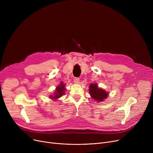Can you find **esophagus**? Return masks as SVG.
<instances>
[{"label": "esophagus", "instance_id": "34e87169", "mask_svg": "<svg viewBox=\"0 0 153 153\" xmlns=\"http://www.w3.org/2000/svg\"><path fill=\"white\" fill-rule=\"evenodd\" d=\"M74 83L75 84H79V78H78V77H75L74 79Z\"/></svg>", "mask_w": 153, "mask_h": 153}]
</instances>
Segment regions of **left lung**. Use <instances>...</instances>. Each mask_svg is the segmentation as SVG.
I'll return each instance as SVG.
<instances>
[{"label":"left lung","mask_w":153,"mask_h":153,"mask_svg":"<svg viewBox=\"0 0 153 153\" xmlns=\"http://www.w3.org/2000/svg\"><path fill=\"white\" fill-rule=\"evenodd\" d=\"M89 94L91 97L97 102H102L108 97L109 92L99 87L97 83H92L89 85Z\"/></svg>","instance_id":"8db88e82"}]
</instances>
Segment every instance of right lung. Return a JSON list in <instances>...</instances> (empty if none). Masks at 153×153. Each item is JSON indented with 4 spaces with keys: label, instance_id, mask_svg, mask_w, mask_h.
Instances as JSON below:
<instances>
[{
    "label": "right lung",
    "instance_id": "1",
    "mask_svg": "<svg viewBox=\"0 0 153 153\" xmlns=\"http://www.w3.org/2000/svg\"><path fill=\"white\" fill-rule=\"evenodd\" d=\"M65 85V84H64L63 82H61L59 85L56 86L54 93L49 95V98L54 101H57L58 99L61 97L65 94V92H64L66 90Z\"/></svg>",
    "mask_w": 153,
    "mask_h": 153
}]
</instances>
